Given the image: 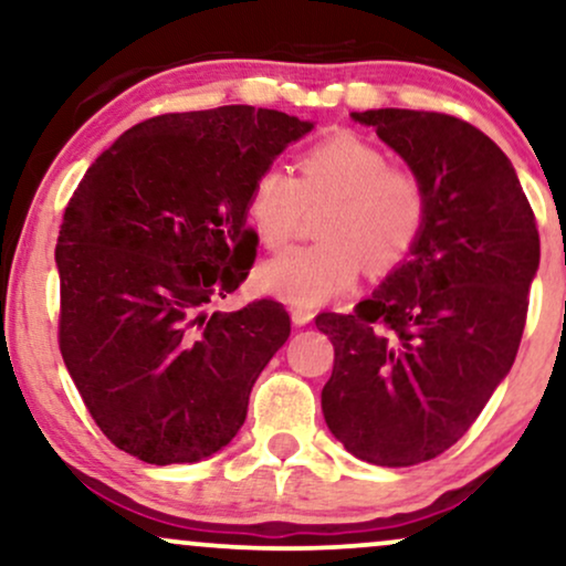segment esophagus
Wrapping results in <instances>:
<instances>
[{"label":"esophagus","instance_id":"1","mask_svg":"<svg viewBox=\"0 0 566 566\" xmlns=\"http://www.w3.org/2000/svg\"><path fill=\"white\" fill-rule=\"evenodd\" d=\"M313 316H316V313H313L311 307H303V305H295V307H292V321H295V326H305V324H311Z\"/></svg>","mask_w":566,"mask_h":566}]
</instances>
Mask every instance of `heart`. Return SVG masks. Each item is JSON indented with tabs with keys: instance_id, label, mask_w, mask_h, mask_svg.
I'll use <instances>...</instances> for the list:
<instances>
[{
	"instance_id": "1",
	"label": "heart",
	"mask_w": 566,
	"mask_h": 566,
	"mask_svg": "<svg viewBox=\"0 0 566 566\" xmlns=\"http://www.w3.org/2000/svg\"><path fill=\"white\" fill-rule=\"evenodd\" d=\"M328 203L318 224L324 240L290 250L259 271L263 290L292 305L316 307L347 292L363 263L374 271L402 263L423 234L428 196L412 169L355 133H334L305 148L297 177L269 167L255 177L248 217L263 245L284 248L295 238L305 206Z\"/></svg>"
}]
</instances>
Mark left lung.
Segmentation results:
<instances>
[{
	"instance_id": "1",
	"label": "left lung",
	"mask_w": 566,
	"mask_h": 566,
	"mask_svg": "<svg viewBox=\"0 0 566 566\" xmlns=\"http://www.w3.org/2000/svg\"><path fill=\"white\" fill-rule=\"evenodd\" d=\"M423 182L412 255L353 313H321L334 345L321 410L347 452L410 468L454 447L510 374L541 238L512 161L441 112L353 114Z\"/></svg>"
}]
</instances>
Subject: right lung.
Listing matches in <instances>:
<instances>
[{
  "instance_id": "add662e5",
  "label": "right lung",
  "mask_w": 566,
  "mask_h": 566,
  "mask_svg": "<svg viewBox=\"0 0 566 566\" xmlns=\"http://www.w3.org/2000/svg\"><path fill=\"white\" fill-rule=\"evenodd\" d=\"M311 130L255 106L159 114L119 135L75 188L56 238L60 353L123 452L198 462L245 423L290 313L271 297L232 313L209 305L255 261V177Z\"/></svg>"
}]
</instances>
